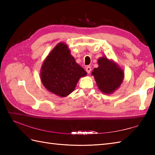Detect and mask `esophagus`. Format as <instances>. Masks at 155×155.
I'll list each match as a JSON object with an SVG mask.
<instances>
[{"label":"esophagus","mask_w":155,"mask_h":155,"mask_svg":"<svg viewBox=\"0 0 155 155\" xmlns=\"http://www.w3.org/2000/svg\"><path fill=\"white\" fill-rule=\"evenodd\" d=\"M86 71L87 72L88 74H90V72L91 71V67H90V66H87V67H86Z\"/></svg>","instance_id":"34e87169"}]
</instances>
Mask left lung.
<instances>
[{
  "label": "left lung",
  "instance_id": "obj_1",
  "mask_svg": "<svg viewBox=\"0 0 155 155\" xmlns=\"http://www.w3.org/2000/svg\"><path fill=\"white\" fill-rule=\"evenodd\" d=\"M98 67L92 72L97 87L102 93L110 94L120 87L124 77L123 69L107 57L98 59Z\"/></svg>",
  "mask_w": 155,
  "mask_h": 155
}]
</instances>
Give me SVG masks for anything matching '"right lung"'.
<instances>
[{
    "label": "right lung",
    "instance_id": "right-lung-1",
    "mask_svg": "<svg viewBox=\"0 0 155 155\" xmlns=\"http://www.w3.org/2000/svg\"><path fill=\"white\" fill-rule=\"evenodd\" d=\"M70 51L67 45L59 42L45 58L41 68L42 84L49 92L61 97L72 93L80 78L87 75Z\"/></svg>",
    "mask_w": 155,
    "mask_h": 155
}]
</instances>
